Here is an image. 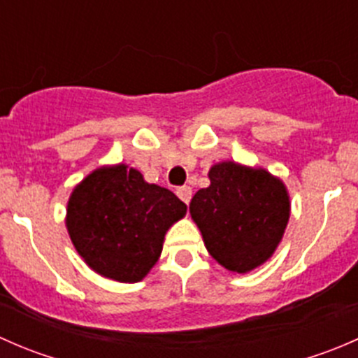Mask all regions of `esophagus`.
Here are the masks:
<instances>
[{"label":"esophagus","mask_w":358,"mask_h":358,"mask_svg":"<svg viewBox=\"0 0 358 358\" xmlns=\"http://www.w3.org/2000/svg\"><path fill=\"white\" fill-rule=\"evenodd\" d=\"M176 196L180 197V199H182L183 202H185V204H189L190 202V197H192V189H190V187H178V189H176Z\"/></svg>","instance_id":"esophagus-1"}]
</instances>
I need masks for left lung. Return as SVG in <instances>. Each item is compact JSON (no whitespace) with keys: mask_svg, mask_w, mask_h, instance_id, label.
I'll return each mask as SVG.
<instances>
[{"mask_svg":"<svg viewBox=\"0 0 358 358\" xmlns=\"http://www.w3.org/2000/svg\"><path fill=\"white\" fill-rule=\"evenodd\" d=\"M209 187L189 206L209 255L229 272L248 273L268 262L291 216L287 187L263 168L236 161L209 168Z\"/></svg>","mask_w":358,"mask_h":358,"instance_id":"left-lung-1","label":"left lung"}]
</instances>
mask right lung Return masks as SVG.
I'll return each mask as SVG.
<instances>
[{
    "label": "right lung",
    "instance_id": "add662e5",
    "mask_svg": "<svg viewBox=\"0 0 358 358\" xmlns=\"http://www.w3.org/2000/svg\"><path fill=\"white\" fill-rule=\"evenodd\" d=\"M187 215L171 190L147 183L128 164H106L81 180L67 201L66 227L83 262L106 279L140 282L156 265L164 236Z\"/></svg>",
    "mask_w": 358,
    "mask_h": 358
}]
</instances>
